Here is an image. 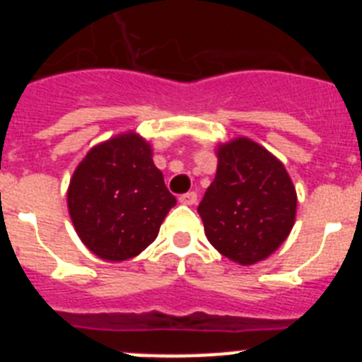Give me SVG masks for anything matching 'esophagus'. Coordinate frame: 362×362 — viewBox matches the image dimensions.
<instances>
[{"label": "esophagus", "instance_id": "34e87169", "mask_svg": "<svg viewBox=\"0 0 362 362\" xmlns=\"http://www.w3.org/2000/svg\"><path fill=\"white\" fill-rule=\"evenodd\" d=\"M179 203L192 206V204L197 203V194L196 192H188V194H183V196L179 197Z\"/></svg>", "mask_w": 362, "mask_h": 362}]
</instances>
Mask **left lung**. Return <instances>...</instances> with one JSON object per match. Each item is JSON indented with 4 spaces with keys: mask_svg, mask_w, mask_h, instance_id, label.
<instances>
[{
    "mask_svg": "<svg viewBox=\"0 0 362 362\" xmlns=\"http://www.w3.org/2000/svg\"><path fill=\"white\" fill-rule=\"evenodd\" d=\"M217 172L197 206L204 235L241 267L264 261L296 223L297 194L283 163L248 137L216 148Z\"/></svg>",
    "mask_w": 362,
    "mask_h": 362,
    "instance_id": "1",
    "label": "left lung"
}]
</instances>
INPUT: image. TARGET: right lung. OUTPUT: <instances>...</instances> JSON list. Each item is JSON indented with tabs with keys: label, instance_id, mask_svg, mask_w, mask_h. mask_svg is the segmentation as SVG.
Returning <instances> with one entry per match:
<instances>
[{
	"label": "right lung",
	"instance_id": "add662e5",
	"mask_svg": "<svg viewBox=\"0 0 362 362\" xmlns=\"http://www.w3.org/2000/svg\"><path fill=\"white\" fill-rule=\"evenodd\" d=\"M66 204L83 245L103 261L121 263L156 241L175 197L153 165L152 145L123 132L86 152L70 177Z\"/></svg>",
	"mask_w": 362,
	"mask_h": 362
}]
</instances>
